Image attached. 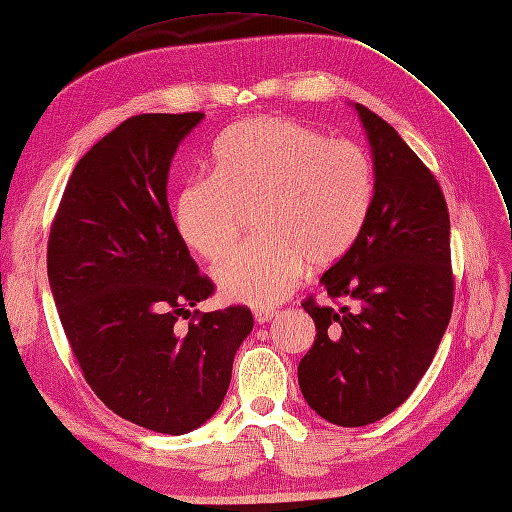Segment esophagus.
Here are the masks:
<instances>
[{"label":"esophagus","mask_w":512,"mask_h":512,"mask_svg":"<svg viewBox=\"0 0 512 512\" xmlns=\"http://www.w3.org/2000/svg\"><path fill=\"white\" fill-rule=\"evenodd\" d=\"M273 317H276V310H273V308H256V310H254V319H256L258 323H267V321H271Z\"/></svg>","instance_id":"1"}]
</instances>
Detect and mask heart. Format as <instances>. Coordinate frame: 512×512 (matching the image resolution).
<instances>
[{
    "label": "heart",
    "mask_w": 512,
    "mask_h": 512,
    "mask_svg": "<svg viewBox=\"0 0 512 512\" xmlns=\"http://www.w3.org/2000/svg\"><path fill=\"white\" fill-rule=\"evenodd\" d=\"M215 173L193 176L176 199V226L199 256L230 254L254 213L256 241L215 269L221 293L249 306L278 304L302 280L354 245L369 217L376 176L365 147L289 117L230 128L213 152Z\"/></svg>",
    "instance_id": "1"
}]
</instances>
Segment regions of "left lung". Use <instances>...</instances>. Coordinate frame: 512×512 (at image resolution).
<instances>
[{
    "mask_svg": "<svg viewBox=\"0 0 512 512\" xmlns=\"http://www.w3.org/2000/svg\"><path fill=\"white\" fill-rule=\"evenodd\" d=\"M373 154L376 193L358 239L321 276L339 308L310 295L317 336L299 360L304 400L358 428L402 406L428 371L454 306L450 213L439 182L400 134L356 104Z\"/></svg>",
    "mask_w": 512,
    "mask_h": 512,
    "instance_id": "obj_1",
    "label": "left lung"
}]
</instances>
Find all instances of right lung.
<instances>
[{
	"instance_id": "add662e5",
	"label": "right lung",
	"mask_w": 512,
	"mask_h": 512,
	"mask_svg": "<svg viewBox=\"0 0 512 512\" xmlns=\"http://www.w3.org/2000/svg\"><path fill=\"white\" fill-rule=\"evenodd\" d=\"M202 119L147 112L119 123L73 169L47 241L49 286L84 380L112 413L162 434L217 413L254 328L247 306L189 310L215 284L171 217L167 178Z\"/></svg>"
}]
</instances>
